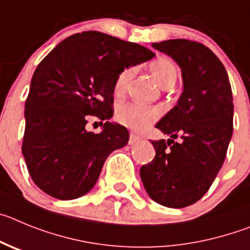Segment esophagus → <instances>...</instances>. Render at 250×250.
Returning <instances> with one entry per match:
<instances>
[{"label":"esophagus","instance_id":"1","mask_svg":"<svg viewBox=\"0 0 250 250\" xmlns=\"http://www.w3.org/2000/svg\"><path fill=\"white\" fill-rule=\"evenodd\" d=\"M141 141V137L139 136H137V134H134V133H130V136H129V141H128V145H136V143H138V142Z\"/></svg>","mask_w":250,"mask_h":250}]
</instances>
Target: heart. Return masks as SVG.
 Returning a JSON list of instances; mask_svg holds the SVG:
<instances>
[{
	"instance_id": "1",
	"label": "heart",
	"mask_w": 250,
	"mask_h": 250,
	"mask_svg": "<svg viewBox=\"0 0 250 250\" xmlns=\"http://www.w3.org/2000/svg\"><path fill=\"white\" fill-rule=\"evenodd\" d=\"M150 72L159 86L163 88H170L174 86L177 77H178L177 67L167 57H161L153 61L150 63ZM130 76H132V68H125L121 72L116 80V84H114L116 93L125 92ZM159 116H161L159 108L139 104V103H127V104L121 105L117 111V120L125 127L136 130L146 129Z\"/></svg>"
}]
</instances>
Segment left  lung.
Masks as SVG:
<instances>
[{
  "label": "left lung",
  "instance_id": "left-lung-1",
  "mask_svg": "<svg viewBox=\"0 0 250 250\" xmlns=\"http://www.w3.org/2000/svg\"><path fill=\"white\" fill-rule=\"evenodd\" d=\"M152 47L177 62L183 92L156 125L169 139L152 141L156 157L139 174L153 201L184 208L206 194L226 159L233 134L230 83L223 63L204 44L178 38Z\"/></svg>",
  "mask_w": 250,
  "mask_h": 250
}]
</instances>
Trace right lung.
Returning a JSON list of instances; mask_svg holds the SVG:
<instances>
[{
	"mask_svg": "<svg viewBox=\"0 0 250 250\" xmlns=\"http://www.w3.org/2000/svg\"><path fill=\"white\" fill-rule=\"evenodd\" d=\"M154 56L141 44L86 31L67 37L42 60L24 104L22 143L40 189L69 201L93 188L107 157L129 139L127 128L109 122L117 77ZM88 115L106 121L101 134L85 129Z\"/></svg>",
	"mask_w": 250,
	"mask_h": 250,
	"instance_id": "add662e5",
	"label": "right lung"
}]
</instances>
